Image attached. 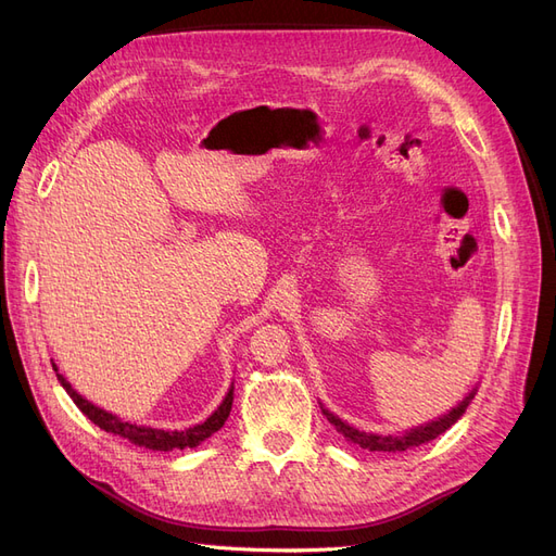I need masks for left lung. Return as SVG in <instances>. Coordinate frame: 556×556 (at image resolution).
<instances>
[{"instance_id":"1","label":"left lung","mask_w":556,"mask_h":556,"mask_svg":"<svg viewBox=\"0 0 556 556\" xmlns=\"http://www.w3.org/2000/svg\"><path fill=\"white\" fill-rule=\"evenodd\" d=\"M473 396H476V392H470V394L459 403L457 408H452L447 415L435 419V422H429V425H425V427L410 429V431L401 433V435L364 433V431H359V429H355V427H350V425L341 422V419L336 417V415H331L329 410L323 408V413L327 415L329 422L336 427V431L343 433L348 441L357 443V445L364 447V450H374V452H403V450H413V447L425 445V443H429V441H433V439H439V435H441L443 431H447V429H450L454 422H457V419L466 413L468 403H470V399H473Z\"/></svg>"}]
</instances>
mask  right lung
Wrapping results in <instances>:
<instances>
[{
	"label": "right lung",
	"instance_id": "1",
	"mask_svg": "<svg viewBox=\"0 0 556 556\" xmlns=\"http://www.w3.org/2000/svg\"><path fill=\"white\" fill-rule=\"evenodd\" d=\"M58 371V368H55ZM58 380L62 382V387L66 390V394H70L74 399L76 406L80 408L83 415H88V419H92V422L104 429L106 433H113V435H121V439H127L129 443L139 445V447H148V450H160V452H169V450H185V447H194L199 445L201 441H206L211 433H215L217 429H220L225 425V419L229 417V410H231V401H233V390L227 392L225 401L220 403V408H217L204 425H197V427H190L185 431H162V429H150V427H137V425H129V422H123V419H117L115 415L102 410L92 406L90 401L83 399L78 392H74V387L66 382L60 374H58Z\"/></svg>",
	"mask_w": 556,
	"mask_h": 556
}]
</instances>
